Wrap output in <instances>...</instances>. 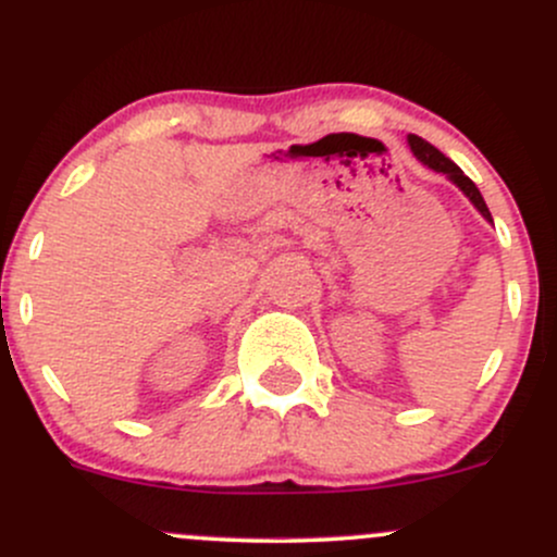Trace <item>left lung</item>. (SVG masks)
<instances>
[{
    "instance_id": "obj_1",
    "label": "left lung",
    "mask_w": 557,
    "mask_h": 557,
    "mask_svg": "<svg viewBox=\"0 0 557 557\" xmlns=\"http://www.w3.org/2000/svg\"><path fill=\"white\" fill-rule=\"evenodd\" d=\"M408 146H411L413 157H417V160L421 162V165L430 168V171H435V173H443V175H446V178L450 181V184L459 186L461 195H465L467 200H470L472 205H475L478 213L483 215V219L488 221V224H494V219H491L488 205H485L483 195H480V189H478L475 184H472L470 178H467L465 173H461V168L456 165V162H450L448 157L443 154V151H437L435 146L426 144V140H424V138H419V136H408Z\"/></svg>"
}]
</instances>
